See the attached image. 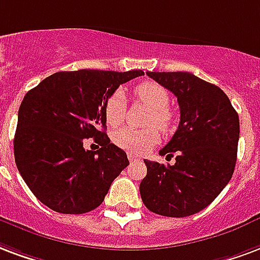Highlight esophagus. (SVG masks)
Instances as JSON below:
<instances>
[{
	"label": "esophagus",
	"mask_w": 260,
	"mask_h": 260,
	"mask_svg": "<svg viewBox=\"0 0 260 260\" xmlns=\"http://www.w3.org/2000/svg\"><path fill=\"white\" fill-rule=\"evenodd\" d=\"M128 159H129L131 162H132V161H138V159H140V158L138 157V155L134 154V153H128Z\"/></svg>",
	"instance_id": "obj_1"
}]
</instances>
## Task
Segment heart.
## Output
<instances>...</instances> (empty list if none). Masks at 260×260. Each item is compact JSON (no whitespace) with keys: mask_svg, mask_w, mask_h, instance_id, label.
I'll return each instance as SVG.
<instances>
[{"mask_svg":"<svg viewBox=\"0 0 260 260\" xmlns=\"http://www.w3.org/2000/svg\"><path fill=\"white\" fill-rule=\"evenodd\" d=\"M134 95L136 99L149 106L150 113L147 124L157 125L161 129H168L174 115L169 110V95L164 86L157 82H142L136 86ZM105 117L110 126H118L124 121L125 117V98L124 92L115 89L105 103ZM159 140L158 131L155 128L147 129H134V128H121L113 134V142L120 149H124L129 153L143 154L149 151Z\"/></svg>","mask_w":260,"mask_h":260,"instance_id":"heart-1","label":"heart"}]
</instances>
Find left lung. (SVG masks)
<instances>
[{"label":"left lung","mask_w":260,"mask_h":260,"mask_svg":"<svg viewBox=\"0 0 260 260\" xmlns=\"http://www.w3.org/2000/svg\"><path fill=\"white\" fill-rule=\"evenodd\" d=\"M147 76L178 98L180 121L159 154L175 155L174 165L145 159L147 175L140 182L142 201L151 212L183 218L207 208L234 172L240 120L219 86L187 71Z\"/></svg>","instance_id":"8db88e82"}]
</instances>
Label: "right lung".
<instances>
[{"label": "right lung", "instance_id": "1", "mask_svg": "<svg viewBox=\"0 0 260 260\" xmlns=\"http://www.w3.org/2000/svg\"><path fill=\"white\" fill-rule=\"evenodd\" d=\"M142 70L59 71L23 98L13 139L15 161L28 189L52 211L85 213L98 208L121 171L124 150L106 135L105 103ZM93 137L101 149H83Z\"/></svg>", "mask_w": 260, "mask_h": 260}]
</instances>
